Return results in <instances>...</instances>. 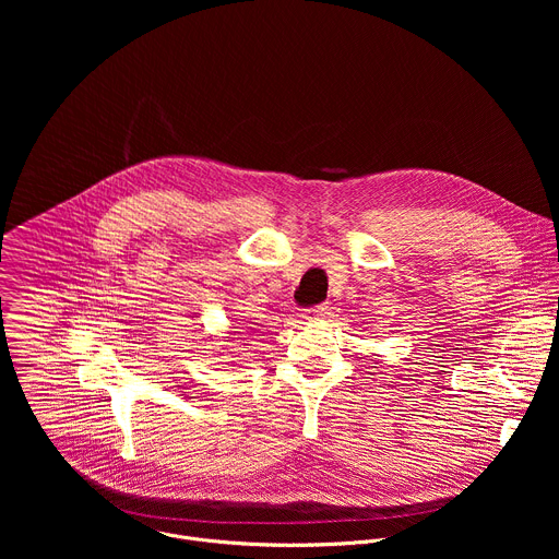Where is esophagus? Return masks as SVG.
<instances>
[{
	"label": "esophagus",
	"instance_id": "obj_1",
	"mask_svg": "<svg viewBox=\"0 0 559 559\" xmlns=\"http://www.w3.org/2000/svg\"><path fill=\"white\" fill-rule=\"evenodd\" d=\"M324 314H326V306H324V304H320V306H314V308L306 310V319L308 320H319L322 319Z\"/></svg>",
	"mask_w": 559,
	"mask_h": 559
}]
</instances>
